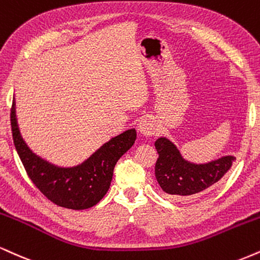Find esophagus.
Instances as JSON below:
<instances>
[{
    "instance_id": "34e87169",
    "label": "esophagus",
    "mask_w": 260,
    "mask_h": 260,
    "mask_svg": "<svg viewBox=\"0 0 260 260\" xmlns=\"http://www.w3.org/2000/svg\"><path fill=\"white\" fill-rule=\"evenodd\" d=\"M138 131L140 134H143V136L150 137L156 134L157 128H156V123L154 120H151V118H143V120H140L138 123Z\"/></svg>"
}]
</instances>
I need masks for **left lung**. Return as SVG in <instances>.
I'll return each mask as SVG.
<instances>
[{
    "label": "left lung",
    "instance_id": "left-lung-1",
    "mask_svg": "<svg viewBox=\"0 0 260 260\" xmlns=\"http://www.w3.org/2000/svg\"><path fill=\"white\" fill-rule=\"evenodd\" d=\"M158 158L155 166L156 179L165 192L183 200L208 189L230 170L235 156L225 155L206 164H195L183 157L173 142L161 137L155 142Z\"/></svg>",
    "mask_w": 260,
    "mask_h": 260
}]
</instances>
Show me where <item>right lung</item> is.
I'll use <instances>...</instances> for the list:
<instances>
[{
	"instance_id": "add662e5",
	"label": "right lung",
	"mask_w": 260,
	"mask_h": 260,
	"mask_svg": "<svg viewBox=\"0 0 260 260\" xmlns=\"http://www.w3.org/2000/svg\"><path fill=\"white\" fill-rule=\"evenodd\" d=\"M11 126L14 146L27 176L47 199L60 207L87 209L96 205L110 187L116 162L133 146L134 128L103 144L82 164L60 167L40 157L21 137L15 114V100L11 109Z\"/></svg>"
}]
</instances>
